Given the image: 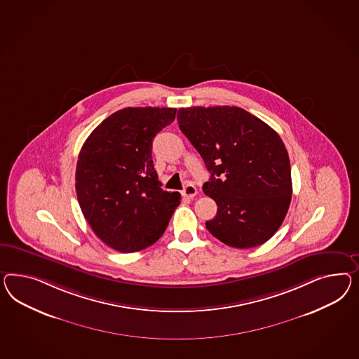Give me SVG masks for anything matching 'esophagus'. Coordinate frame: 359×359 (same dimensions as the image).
<instances>
[{"label":"esophagus","instance_id":"1","mask_svg":"<svg viewBox=\"0 0 359 359\" xmlns=\"http://www.w3.org/2000/svg\"><path fill=\"white\" fill-rule=\"evenodd\" d=\"M197 194V189H196V187L194 184H191V183H188V184L184 185V189L182 191V194L187 197V198H194V196Z\"/></svg>","mask_w":359,"mask_h":359}]
</instances>
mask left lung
<instances>
[{"instance_id":"8db88e82","label":"left lung","mask_w":359,"mask_h":359,"mask_svg":"<svg viewBox=\"0 0 359 359\" xmlns=\"http://www.w3.org/2000/svg\"><path fill=\"white\" fill-rule=\"evenodd\" d=\"M180 130L204 159L210 180L204 194L218 206L205 223L233 248L269 241L290 206V161L281 137L239 107H188L177 112Z\"/></svg>"}]
</instances>
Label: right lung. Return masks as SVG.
Instances as JSON below:
<instances>
[{
  "label": "right lung",
  "mask_w": 359,
  "mask_h": 359,
  "mask_svg": "<svg viewBox=\"0 0 359 359\" xmlns=\"http://www.w3.org/2000/svg\"><path fill=\"white\" fill-rule=\"evenodd\" d=\"M176 108L128 107L91 132L78 155L76 191L97 238L118 252L145 250L165 233L179 192L161 187L153 140L175 120Z\"/></svg>",
  "instance_id": "add662e5"
}]
</instances>
